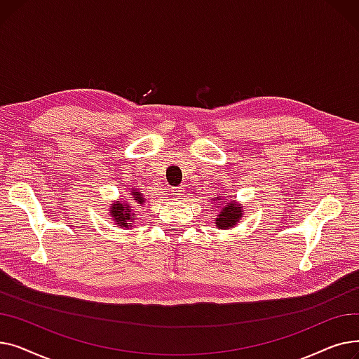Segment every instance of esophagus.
Wrapping results in <instances>:
<instances>
[{"instance_id": "1", "label": "esophagus", "mask_w": 359, "mask_h": 359, "mask_svg": "<svg viewBox=\"0 0 359 359\" xmlns=\"http://www.w3.org/2000/svg\"><path fill=\"white\" fill-rule=\"evenodd\" d=\"M184 194V186H179V187H173V195L176 198H180Z\"/></svg>"}]
</instances>
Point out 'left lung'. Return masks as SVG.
Listing matches in <instances>:
<instances>
[{
	"label": "left lung",
	"instance_id": "left-lung-1",
	"mask_svg": "<svg viewBox=\"0 0 359 359\" xmlns=\"http://www.w3.org/2000/svg\"><path fill=\"white\" fill-rule=\"evenodd\" d=\"M241 206L236 205V203H229L221 208V212L218 214V218L215 219L218 229H229V227H234L237 224V221L241 217Z\"/></svg>",
	"mask_w": 359,
	"mask_h": 359
}]
</instances>
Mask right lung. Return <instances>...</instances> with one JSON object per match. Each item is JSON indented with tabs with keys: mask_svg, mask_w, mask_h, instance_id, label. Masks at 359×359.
<instances>
[{
	"mask_svg": "<svg viewBox=\"0 0 359 359\" xmlns=\"http://www.w3.org/2000/svg\"><path fill=\"white\" fill-rule=\"evenodd\" d=\"M132 195H134L135 202L140 203V206H141L144 202L142 195L138 191H134L132 192ZM110 211H111L113 219H115L116 224H121V227H129V224H132V219H134V215H135L134 210H132V206L128 203H122V202L113 203Z\"/></svg>",
	"mask_w": 359,
	"mask_h": 359,
	"instance_id": "1",
	"label": "right lung"
}]
</instances>
